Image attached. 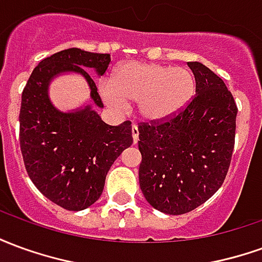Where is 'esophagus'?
<instances>
[{
  "label": "esophagus",
  "instance_id": "esophagus-1",
  "mask_svg": "<svg viewBox=\"0 0 262 262\" xmlns=\"http://www.w3.org/2000/svg\"><path fill=\"white\" fill-rule=\"evenodd\" d=\"M132 136H133V142L137 143V140H139V129H137V126L135 123L132 126Z\"/></svg>",
  "mask_w": 262,
  "mask_h": 262
}]
</instances>
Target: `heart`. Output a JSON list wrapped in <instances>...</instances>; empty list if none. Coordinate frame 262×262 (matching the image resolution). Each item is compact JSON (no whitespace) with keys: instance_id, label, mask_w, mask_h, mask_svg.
Here are the masks:
<instances>
[{"instance_id":"heart-1","label":"heart","mask_w":262,"mask_h":262,"mask_svg":"<svg viewBox=\"0 0 262 262\" xmlns=\"http://www.w3.org/2000/svg\"><path fill=\"white\" fill-rule=\"evenodd\" d=\"M195 81L182 67L130 61L119 66L105 86L111 102H136L143 118L163 120L178 114L192 97Z\"/></svg>"}]
</instances>
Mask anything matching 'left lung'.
<instances>
[{
    "instance_id": "left-lung-1",
    "label": "left lung",
    "mask_w": 262,
    "mask_h": 262,
    "mask_svg": "<svg viewBox=\"0 0 262 262\" xmlns=\"http://www.w3.org/2000/svg\"><path fill=\"white\" fill-rule=\"evenodd\" d=\"M195 95L171 118L139 123V182L147 202L167 214L188 213L225 182L236 139L237 105L206 66L188 61Z\"/></svg>"
}]
</instances>
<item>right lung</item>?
I'll return each mask as SVG.
<instances>
[{"label":"right lung","mask_w":262,"mask_h":262,"mask_svg":"<svg viewBox=\"0 0 262 262\" xmlns=\"http://www.w3.org/2000/svg\"><path fill=\"white\" fill-rule=\"evenodd\" d=\"M109 64L111 54L61 50L35 67L22 92L19 144L26 172L45 196L67 210H82L101 196L111 165L133 143L132 122L111 126L91 106L63 114L49 101L48 85L59 73H80L95 105L102 108L85 69L102 75Z\"/></svg>","instance_id":"add662e5"}]
</instances>
